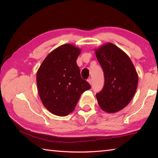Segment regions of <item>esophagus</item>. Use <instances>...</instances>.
<instances>
[{
	"mask_svg": "<svg viewBox=\"0 0 158 158\" xmlns=\"http://www.w3.org/2000/svg\"><path fill=\"white\" fill-rule=\"evenodd\" d=\"M88 82H89L90 85H92V83H93V82H92V79H88Z\"/></svg>",
	"mask_w": 158,
	"mask_h": 158,
	"instance_id": "obj_1",
	"label": "esophagus"
}]
</instances>
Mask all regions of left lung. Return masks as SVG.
I'll use <instances>...</instances> for the list:
<instances>
[{"instance_id": "left-lung-1", "label": "left lung", "mask_w": 158, "mask_h": 158, "mask_svg": "<svg viewBox=\"0 0 158 158\" xmlns=\"http://www.w3.org/2000/svg\"><path fill=\"white\" fill-rule=\"evenodd\" d=\"M95 52L105 75L103 89L96 94L98 105L108 113L121 111L132 100L137 89L135 66L123 51L110 42Z\"/></svg>"}]
</instances>
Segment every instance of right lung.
Wrapping results in <instances>:
<instances>
[{
    "label": "right lung",
    "mask_w": 158,
    "mask_h": 158,
    "mask_svg": "<svg viewBox=\"0 0 158 158\" xmlns=\"http://www.w3.org/2000/svg\"><path fill=\"white\" fill-rule=\"evenodd\" d=\"M79 48L65 44L53 50L37 72V90L43 105L51 113L65 116L74 110L81 95L90 89L77 64Z\"/></svg>",
    "instance_id": "add662e5"
}]
</instances>
